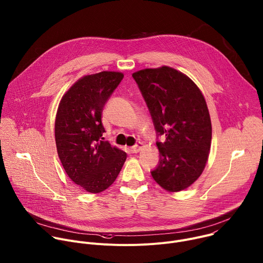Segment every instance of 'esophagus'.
<instances>
[{
	"label": "esophagus",
	"instance_id": "34e87169",
	"mask_svg": "<svg viewBox=\"0 0 263 263\" xmlns=\"http://www.w3.org/2000/svg\"><path fill=\"white\" fill-rule=\"evenodd\" d=\"M142 142H137L135 145H133V146H131L130 147V151L132 152V153H138L139 151H140V149H141V147H142Z\"/></svg>",
	"mask_w": 263,
	"mask_h": 263
}]
</instances>
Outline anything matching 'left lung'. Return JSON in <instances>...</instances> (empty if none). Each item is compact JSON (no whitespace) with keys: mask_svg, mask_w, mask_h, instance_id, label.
<instances>
[{"mask_svg":"<svg viewBox=\"0 0 263 263\" xmlns=\"http://www.w3.org/2000/svg\"><path fill=\"white\" fill-rule=\"evenodd\" d=\"M151 115L159 162L153 179L168 192L191 186L202 174L211 144V121L198 86L168 67L145 68L132 74Z\"/></svg>","mask_w":263,"mask_h":263,"instance_id":"8db88e82","label":"left lung"}]
</instances>
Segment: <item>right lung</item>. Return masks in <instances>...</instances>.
<instances>
[{"label":"right lung","mask_w":263,"mask_h":263,"mask_svg":"<svg viewBox=\"0 0 263 263\" xmlns=\"http://www.w3.org/2000/svg\"><path fill=\"white\" fill-rule=\"evenodd\" d=\"M124 78L122 72L101 71L74 83L62 97L55 139L59 159L67 176L88 193L105 191L119 176L126 152L102 140V112Z\"/></svg>","instance_id":"right-lung-1"}]
</instances>
